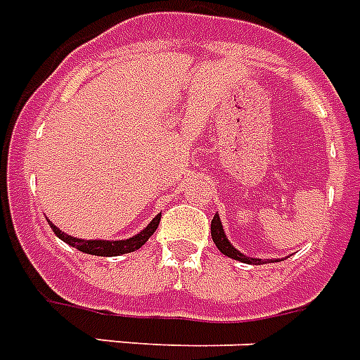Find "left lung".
I'll return each mask as SVG.
<instances>
[{"instance_id":"1","label":"left lung","mask_w":360,"mask_h":360,"mask_svg":"<svg viewBox=\"0 0 360 360\" xmlns=\"http://www.w3.org/2000/svg\"><path fill=\"white\" fill-rule=\"evenodd\" d=\"M211 237H213L217 248H219L224 256L231 257V259H237V262L240 263H250V265H259V263H263L259 257L245 256L243 252L237 250L236 246L231 245L230 239L226 237L224 226H222V222H220L219 214H214L213 220H211ZM269 262H278V259H269ZM280 262H282V259H280Z\"/></svg>"}]
</instances>
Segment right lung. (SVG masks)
<instances>
[{
  "mask_svg": "<svg viewBox=\"0 0 360 360\" xmlns=\"http://www.w3.org/2000/svg\"><path fill=\"white\" fill-rule=\"evenodd\" d=\"M158 222H160V214H157L155 219L149 222V224L143 228L141 231H138L136 236L129 237V239H120V240H106V239H78V237L67 236L65 231H61L56 224H52V220H48V224L52 228V231L59 239L70 245L72 248L80 252H86V254H93V256H121V254H129V252L138 250L140 246H143L147 243V239L155 233V230L158 228Z\"/></svg>",
  "mask_w": 360,
  "mask_h": 360,
  "instance_id": "1",
  "label": "right lung"
}]
</instances>
